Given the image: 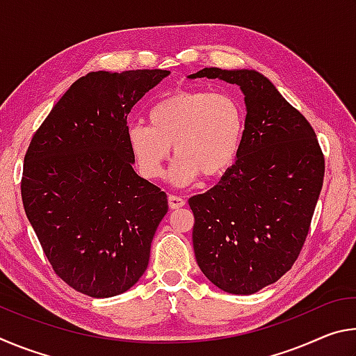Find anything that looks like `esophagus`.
Returning <instances> with one entry per match:
<instances>
[{
	"label": "esophagus",
	"mask_w": 356,
	"mask_h": 356,
	"mask_svg": "<svg viewBox=\"0 0 356 356\" xmlns=\"http://www.w3.org/2000/svg\"><path fill=\"white\" fill-rule=\"evenodd\" d=\"M168 204H170L171 209H179L185 206V200L177 195H170L168 196Z\"/></svg>",
	"instance_id": "esophagus-1"
}]
</instances>
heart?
I'll use <instances>...</instances> for the list:
<instances>
[{"label":"heart","instance_id":"b5f03b06","mask_svg":"<svg viewBox=\"0 0 356 356\" xmlns=\"http://www.w3.org/2000/svg\"><path fill=\"white\" fill-rule=\"evenodd\" d=\"M245 129V106L234 94L184 89L154 105L149 125H131L129 147L141 176L150 180L163 176L172 147V182L188 185L200 174L216 179L231 170Z\"/></svg>","mask_w":356,"mask_h":356}]
</instances>
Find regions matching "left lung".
Returning a JSON list of instances; mask_svg holds the SVG:
<instances>
[{"label":"left lung","mask_w":356,"mask_h":356,"mask_svg":"<svg viewBox=\"0 0 356 356\" xmlns=\"http://www.w3.org/2000/svg\"><path fill=\"white\" fill-rule=\"evenodd\" d=\"M245 94L246 129L218 185L188 200L197 265L221 291L250 295L292 268L321 195L325 156L303 114L256 70L206 67Z\"/></svg>","instance_id":"8db88e82"}]
</instances>
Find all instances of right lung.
Here are the masks:
<instances>
[{
	"label": "right lung",
	"mask_w": 356,
	"mask_h": 356,
	"mask_svg": "<svg viewBox=\"0 0 356 356\" xmlns=\"http://www.w3.org/2000/svg\"><path fill=\"white\" fill-rule=\"evenodd\" d=\"M170 74L91 72L35 130L25 154L22 200L55 273L94 298L119 295L146 272L168 212L166 193L138 176L127 118Z\"/></svg>",
	"instance_id": "obj_1"
}]
</instances>
